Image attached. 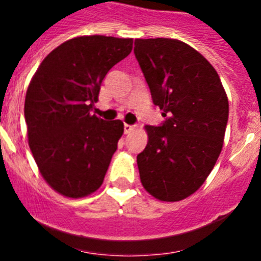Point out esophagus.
<instances>
[{
  "label": "esophagus",
  "mask_w": 261,
  "mask_h": 261,
  "mask_svg": "<svg viewBox=\"0 0 261 261\" xmlns=\"http://www.w3.org/2000/svg\"><path fill=\"white\" fill-rule=\"evenodd\" d=\"M135 129H136L135 125H129V124H125V125H124V133H125V135H129V133H132Z\"/></svg>",
  "instance_id": "34e87169"
}]
</instances>
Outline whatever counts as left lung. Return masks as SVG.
I'll return each instance as SVG.
<instances>
[{"instance_id":"obj_1","label":"left lung","mask_w":261,"mask_h":261,"mask_svg":"<svg viewBox=\"0 0 261 261\" xmlns=\"http://www.w3.org/2000/svg\"><path fill=\"white\" fill-rule=\"evenodd\" d=\"M135 55L162 110L161 126L146 125L137 155L145 190L161 201H180L204 184L222 150L229 100L216 69L176 39H136Z\"/></svg>"}]
</instances>
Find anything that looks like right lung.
<instances>
[{"instance_id": "1", "label": "right lung", "mask_w": 261, "mask_h": 261, "mask_svg": "<svg viewBox=\"0 0 261 261\" xmlns=\"http://www.w3.org/2000/svg\"><path fill=\"white\" fill-rule=\"evenodd\" d=\"M132 47L133 39L77 36L55 48L30 82L24 100L30 149L43 179L60 195L85 197L105 180L124 124L90 111L103 78Z\"/></svg>"}]
</instances>
